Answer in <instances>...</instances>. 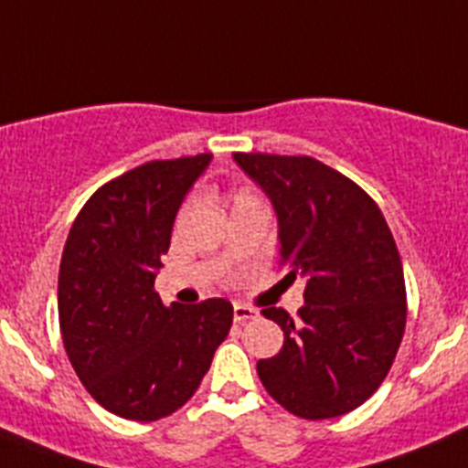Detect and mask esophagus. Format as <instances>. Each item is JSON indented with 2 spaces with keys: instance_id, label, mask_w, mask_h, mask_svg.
I'll return each instance as SVG.
<instances>
[{
  "instance_id": "1",
  "label": "esophagus",
  "mask_w": 468,
  "mask_h": 468,
  "mask_svg": "<svg viewBox=\"0 0 468 468\" xmlns=\"http://www.w3.org/2000/svg\"><path fill=\"white\" fill-rule=\"evenodd\" d=\"M258 316V309L246 307V304H234V321H237V324H246V321H253V318Z\"/></svg>"
}]
</instances>
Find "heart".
Instances as JSON below:
<instances>
[{"mask_svg":"<svg viewBox=\"0 0 468 468\" xmlns=\"http://www.w3.org/2000/svg\"><path fill=\"white\" fill-rule=\"evenodd\" d=\"M255 194L253 192H248V189H234V192H231V206H234V208H237V206H241V204H248V201H255Z\"/></svg>","mask_w":468,"mask_h":468,"instance_id":"obj_1","label":"heart"}]
</instances>
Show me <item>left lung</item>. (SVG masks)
<instances>
[{
  "instance_id": "8db88e82",
  "label": "left lung",
  "mask_w": 468,
  "mask_h": 468,
  "mask_svg": "<svg viewBox=\"0 0 468 468\" xmlns=\"http://www.w3.org/2000/svg\"><path fill=\"white\" fill-rule=\"evenodd\" d=\"M270 194L288 279H307L297 316L262 309L283 330L258 361L267 394L302 420L356 410L379 388L405 333V279L394 234L366 189L314 156L237 152Z\"/></svg>"
}]
</instances>
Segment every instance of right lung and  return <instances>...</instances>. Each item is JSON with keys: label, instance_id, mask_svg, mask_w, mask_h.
<instances>
[{"label": "right lung", "instance_id": "add662e5", "mask_svg": "<svg viewBox=\"0 0 468 468\" xmlns=\"http://www.w3.org/2000/svg\"><path fill=\"white\" fill-rule=\"evenodd\" d=\"M210 154L156 159L93 192L65 241L58 321L90 396L114 415L156 421L180 410L229 335L222 297L166 307L154 291L185 194Z\"/></svg>", "mask_w": 468, "mask_h": 468}]
</instances>
